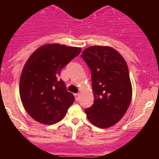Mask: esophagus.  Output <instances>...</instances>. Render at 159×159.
Here are the masks:
<instances>
[{
  "label": "esophagus",
  "instance_id": "1",
  "mask_svg": "<svg viewBox=\"0 0 159 159\" xmlns=\"http://www.w3.org/2000/svg\"><path fill=\"white\" fill-rule=\"evenodd\" d=\"M80 93H76L75 94V100L78 101L80 99Z\"/></svg>",
  "mask_w": 159,
  "mask_h": 159
}]
</instances>
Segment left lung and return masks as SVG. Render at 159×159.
Listing matches in <instances>:
<instances>
[{"label":"left lung","instance_id":"8db88e82","mask_svg":"<svg viewBox=\"0 0 159 159\" xmlns=\"http://www.w3.org/2000/svg\"><path fill=\"white\" fill-rule=\"evenodd\" d=\"M81 57L92 71L94 104L84 111L95 127L108 128L123 117L132 98L128 67L116 49L91 46Z\"/></svg>","mask_w":159,"mask_h":159}]
</instances>
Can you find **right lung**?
I'll return each instance as SVG.
<instances>
[{
	"label": "right lung",
	"instance_id": "right-lung-1",
	"mask_svg": "<svg viewBox=\"0 0 159 159\" xmlns=\"http://www.w3.org/2000/svg\"><path fill=\"white\" fill-rule=\"evenodd\" d=\"M82 49L60 43L37 48L26 61L20 79V96L25 111L36 121L52 125L60 121L74 102L60 71Z\"/></svg>",
	"mask_w": 159,
	"mask_h": 159
}]
</instances>
